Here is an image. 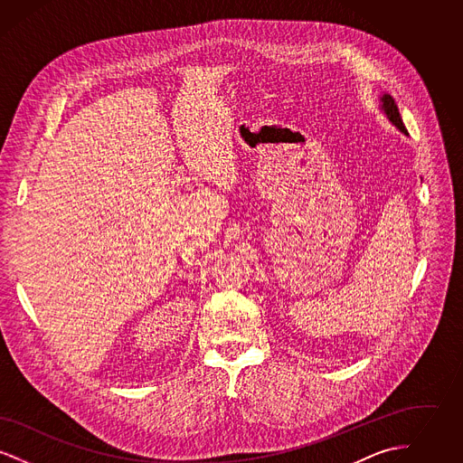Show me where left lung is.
Masks as SVG:
<instances>
[{
	"instance_id": "left-lung-1",
	"label": "left lung",
	"mask_w": 463,
	"mask_h": 463,
	"mask_svg": "<svg viewBox=\"0 0 463 463\" xmlns=\"http://www.w3.org/2000/svg\"><path fill=\"white\" fill-rule=\"evenodd\" d=\"M380 109L383 110V114L387 116V119L396 127L399 132L408 135V130L404 128V123H402L401 114H399V109H397L396 102H394V99H392L389 93H383V95L380 97Z\"/></svg>"
}]
</instances>
